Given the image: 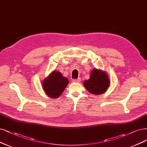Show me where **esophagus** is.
<instances>
[{
    "mask_svg": "<svg viewBox=\"0 0 147 147\" xmlns=\"http://www.w3.org/2000/svg\"><path fill=\"white\" fill-rule=\"evenodd\" d=\"M81 81V78H78L77 79H72V82H75V83H80Z\"/></svg>",
    "mask_w": 147,
    "mask_h": 147,
    "instance_id": "1",
    "label": "esophagus"
}]
</instances>
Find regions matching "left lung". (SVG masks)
<instances>
[{"label":"left lung","instance_id":"8db88e82","mask_svg":"<svg viewBox=\"0 0 147 147\" xmlns=\"http://www.w3.org/2000/svg\"><path fill=\"white\" fill-rule=\"evenodd\" d=\"M84 86L94 95L105 93L110 86V80L106 72L96 68L92 70L88 80L84 82Z\"/></svg>","mask_w":147,"mask_h":147}]
</instances>
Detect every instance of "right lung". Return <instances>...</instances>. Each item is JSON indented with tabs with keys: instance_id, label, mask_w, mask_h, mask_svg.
I'll return each mask as SVG.
<instances>
[{
	"instance_id": "right-lung-1",
	"label": "right lung",
	"mask_w": 147,
	"mask_h": 147,
	"mask_svg": "<svg viewBox=\"0 0 147 147\" xmlns=\"http://www.w3.org/2000/svg\"><path fill=\"white\" fill-rule=\"evenodd\" d=\"M69 84V80L59 71L53 70L42 83V88L49 97L57 98L62 94Z\"/></svg>"
}]
</instances>
